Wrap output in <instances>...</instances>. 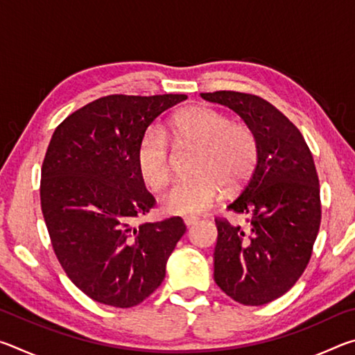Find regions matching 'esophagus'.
I'll list each match as a JSON object with an SVG mask.
<instances>
[{
  "mask_svg": "<svg viewBox=\"0 0 355 355\" xmlns=\"http://www.w3.org/2000/svg\"><path fill=\"white\" fill-rule=\"evenodd\" d=\"M197 222H199V218H196V216H186V218H184V224L188 227L196 225Z\"/></svg>",
  "mask_w": 355,
  "mask_h": 355,
  "instance_id": "1",
  "label": "esophagus"
}]
</instances>
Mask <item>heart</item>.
<instances>
[{"instance_id": "obj_1", "label": "heart", "mask_w": 355, "mask_h": 355, "mask_svg": "<svg viewBox=\"0 0 355 355\" xmlns=\"http://www.w3.org/2000/svg\"><path fill=\"white\" fill-rule=\"evenodd\" d=\"M167 133L177 146H192L189 177L178 180L163 196L167 211L197 214L218 200L220 184L233 189L244 183L258 158L257 137L249 127L232 123L224 112L192 106L171 119ZM136 166L150 191L164 188L171 177V148L167 135L150 127L136 150Z\"/></svg>"}]
</instances>
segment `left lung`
<instances>
[{"instance_id": "left-lung-1", "label": "left lung", "mask_w": 355, "mask_h": 355, "mask_svg": "<svg viewBox=\"0 0 355 355\" xmlns=\"http://www.w3.org/2000/svg\"><path fill=\"white\" fill-rule=\"evenodd\" d=\"M200 95L241 116L258 142L255 169L227 207L249 216L248 224L214 219V282L239 304H268L299 280L320 232L313 156L296 125L261 97L233 91Z\"/></svg>"}]
</instances>
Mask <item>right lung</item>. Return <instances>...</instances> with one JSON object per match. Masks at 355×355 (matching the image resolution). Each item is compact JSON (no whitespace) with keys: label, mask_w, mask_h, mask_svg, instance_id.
<instances>
[{"label":"right lung","mask_w":355,"mask_h":355,"mask_svg":"<svg viewBox=\"0 0 355 355\" xmlns=\"http://www.w3.org/2000/svg\"><path fill=\"white\" fill-rule=\"evenodd\" d=\"M182 94L107 95L58 125L46 148L40 205L69 279L95 302L130 309L166 275L184 235L182 218L137 222L155 207L136 166L148 125Z\"/></svg>","instance_id":"add662e5"}]
</instances>
